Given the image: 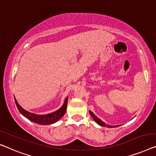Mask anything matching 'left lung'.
Listing matches in <instances>:
<instances>
[{
	"label": "left lung",
	"instance_id": "1",
	"mask_svg": "<svg viewBox=\"0 0 156 156\" xmlns=\"http://www.w3.org/2000/svg\"><path fill=\"white\" fill-rule=\"evenodd\" d=\"M89 112H90V115L92 116V117L93 118V119L95 120V122L97 123V124H99L100 126H106V127L107 126L108 128H112V127H117V126H119V125H117V126H109V125H107V124H105V122H103L102 120L100 119L99 118L97 117V116H95V115H94V114L91 111H89Z\"/></svg>",
	"mask_w": 156,
	"mask_h": 156
}]
</instances>
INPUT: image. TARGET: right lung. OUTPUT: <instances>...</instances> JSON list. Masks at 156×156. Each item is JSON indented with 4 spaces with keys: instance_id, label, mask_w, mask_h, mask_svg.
I'll use <instances>...</instances> for the list:
<instances>
[{
    "instance_id": "obj_1",
    "label": "right lung",
    "mask_w": 156,
    "mask_h": 156,
    "mask_svg": "<svg viewBox=\"0 0 156 156\" xmlns=\"http://www.w3.org/2000/svg\"><path fill=\"white\" fill-rule=\"evenodd\" d=\"M15 102L16 104V106L20 112L23 115L24 117L27 118L30 121L33 122L37 124H41V125H49L54 124V123L56 122L65 115L66 111L67 108V102H68V97L66 98L64 101V103L62 105V107L60 109H58V110L54 112L48 114V115H36V114L31 113L30 112L26 111L25 109H24L20 105L18 104V102H17L16 99L15 98Z\"/></svg>"
}]
</instances>
